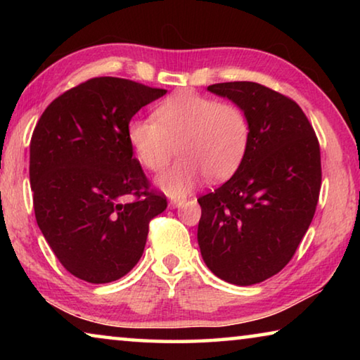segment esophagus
I'll return each instance as SVG.
<instances>
[{
    "mask_svg": "<svg viewBox=\"0 0 360 360\" xmlns=\"http://www.w3.org/2000/svg\"><path fill=\"white\" fill-rule=\"evenodd\" d=\"M186 202V197H173L172 200H169V206H179Z\"/></svg>",
    "mask_w": 360,
    "mask_h": 360,
    "instance_id": "1",
    "label": "esophagus"
}]
</instances>
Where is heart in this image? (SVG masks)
<instances>
[{"instance_id": "obj_1", "label": "heart", "mask_w": 360, "mask_h": 360, "mask_svg": "<svg viewBox=\"0 0 360 360\" xmlns=\"http://www.w3.org/2000/svg\"><path fill=\"white\" fill-rule=\"evenodd\" d=\"M127 136L150 172L165 169L178 152V163L157 178L158 187L178 197L191 192L205 174L219 181L238 169L251 141V122L235 103L178 92L158 103L152 117L133 119Z\"/></svg>"}]
</instances>
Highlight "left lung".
Masks as SVG:
<instances>
[{
	"label": "left lung",
	"instance_id": "left-lung-1",
	"mask_svg": "<svg viewBox=\"0 0 360 360\" xmlns=\"http://www.w3.org/2000/svg\"><path fill=\"white\" fill-rule=\"evenodd\" d=\"M211 94L243 108L249 149L235 174L198 198V246L217 278L252 285L294 257L318 206L321 150L302 108L257 82H222Z\"/></svg>",
	"mask_w": 360,
	"mask_h": 360
}]
</instances>
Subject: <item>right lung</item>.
I'll return each instance as SVG.
<instances>
[{"label": "right lung", "mask_w": 360, "mask_h": 360, "mask_svg": "<svg viewBox=\"0 0 360 360\" xmlns=\"http://www.w3.org/2000/svg\"><path fill=\"white\" fill-rule=\"evenodd\" d=\"M165 94L129 79L94 77L53 100L34 127L36 222L79 279L105 284L125 276L141 259L150 219L167 210L127 136L133 115Z\"/></svg>", "instance_id": "right-lung-1"}]
</instances>
